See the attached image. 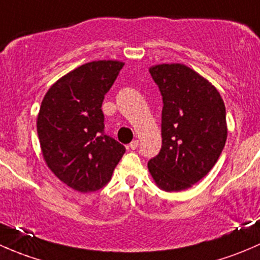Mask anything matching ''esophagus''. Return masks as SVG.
Wrapping results in <instances>:
<instances>
[{
  "label": "esophagus",
  "mask_w": 260,
  "mask_h": 260,
  "mask_svg": "<svg viewBox=\"0 0 260 260\" xmlns=\"http://www.w3.org/2000/svg\"><path fill=\"white\" fill-rule=\"evenodd\" d=\"M138 146H140V142H138L137 140H135V141H132L129 145H128V148H129V149H137Z\"/></svg>",
  "instance_id": "34e87169"
}]
</instances>
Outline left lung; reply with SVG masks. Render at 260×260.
I'll use <instances>...</instances> for the list:
<instances>
[{"label": "left lung", "instance_id": "1", "mask_svg": "<svg viewBox=\"0 0 260 260\" xmlns=\"http://www.w3.org/2000/svg\"><path fill=\"white\" fill-rule=\"evenodd\" d=\"M164 99L162 147L148 171L161 190L192 187L210 172L228 137L225 104L208 79L180 62L149 68Z\"/></svg>", "mask_w": 260, "mask_h": 260}]
</instances>
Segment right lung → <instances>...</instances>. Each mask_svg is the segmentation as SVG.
I'll use <instances>...</instances> for the list:
<instances>
[{
	"label": "right lung",
	"instance_id": "1",
	"mask_svg": "<svg viewBox=\"0 0 260 260\" xmlns=\"http://www.w3.org/2000/svg\"><path fill=\"white\" fill-rule=\"evenodd\" d=\"M124 62L80 65L46 91L36 120L41 153L52 174L86 193L103 187L125 148L104 135L102 103Z\"/></svg>",
	"mask_w": 260,
	"mask_h": 260
}]
</instances>
